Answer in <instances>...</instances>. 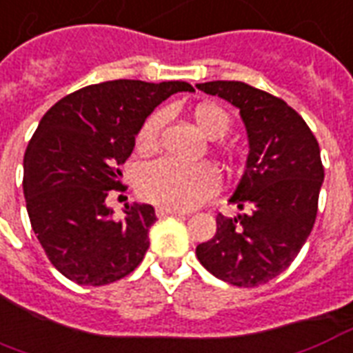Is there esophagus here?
Listing matches in <instances>:
<instances>
[{"instance_id":"esophagus-1","label":"esophagus","mask_w":353,"mask_h":353,"mask_svg":"<svg viewBox=\"0 0 353 353\" xmlns=\"http://www.w3.org/2000/svg\"><path fill=\"white\" fill-rule=\"evenodd\" d=\"M155 214H157L159 219H166V216H181L185 212L174 211V209H166V207H157V209H155Z\"/></svg>"}]
</instances>
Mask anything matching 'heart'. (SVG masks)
Instances as JSON below:
<instances>
[{"label":"heart","instance_id":"obj_1","mask_svg":"<svg viewBox=\"0 0 353 353\" xmlns=\"http://www.w3.org/2000/svg\"><path fill=\"white\" fill-rule=\"evenodd\" d=\"M192 118L207 137H222L230 131L231 117L224 107L211 101H201L192 109ZM165 112L150 114L137 133L139 150H153L157 146ZM220 187V174L212 165L196 163L185 165L174 159H155L141 166L137 176V188L144 200L155 205L187 211L211 198Z\"/></svg>","mask_w":353,"mask_h":353}]
</instances>
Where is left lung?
<instances>
[{
  "mask_svg": "<svg viewBox=\"0 0 353 353\" xmlns=\"http://www.w3.org/2000/svg\"><path fill=\"white\" fill-rule=\"evenodd\" d=\"M196 87L241 111L250 142L246 172L231 203L248 209L216 216V233L196 246L207 270L236 287H259L294 261L313 230L324 181L319 142L281 98L242 81Z\"/></svg>",
  "mask_w": 353,
  "mask_h": 353,
  "instance_id": "obj_1",
  "label": "left lung"
}]
</instances>
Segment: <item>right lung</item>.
Listing matches in <instances>:
<instances>
[{
    "label": "right lung",
    "mask_w": 353,
    "mask_h": 353,
    "mask_svg": "<svg viewBox=\"0 0 353 353\" xmlns=\"http://www.w3.org/2000/svg\"><path fill=\"white\" fill-rule=\"evenodd\" d=\"M185 81H105L64 96L46 112L23 157V194L34 235L51 265L79 285L125 278L150 248L157 220L148 203L112 219L105 198L122 183L120 166L152 111Z\"/></svg>",
    "instance_id": "right-lung-1"
}]
</instances>
